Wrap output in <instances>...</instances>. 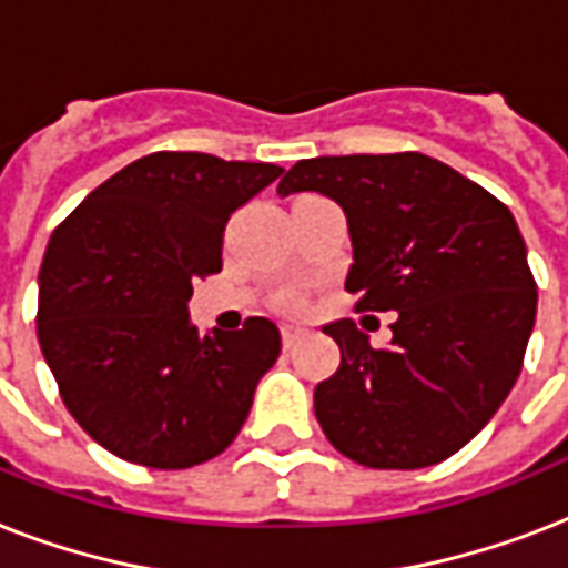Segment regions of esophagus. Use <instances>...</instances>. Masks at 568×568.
<instances>
[{
    "label": "esophagus",
    "instance_id": "obj_1",
    "mask_svg": "<svg viewBox=\"0 0 568 568\" xmlns=\"http://www.w3.org/2000/svg\"><path fill=\"white\" fill-rule=\"evenodd\" d=\"M301 338H303L301 327H292V324H285V327H283V347H285V351H292V347L297 345Z\"/></svg>",
    "mask_w": 568,
    "mask_h": 568
}]
</instances>
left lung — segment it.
Instances as JSON below:
<instances>
[{
    "label": "left lung",
    "instance_id": "obj_1",
    "mask_svg": "<svg viewBox=\"0 0 568 568\" xmlns=\"http://www.w3.org/2000/svg\"><path fill=\"white\" fill-rule=\"evenodd\" d=\"M301 191L345 212L356 310L397 312L386 347L351 318L324 327L342 363L315 386L321 430L359 466H436L484 430L521 372L537 283L516 217L422 153L306 159L276 185Z\"/></svg>",
    "mask_w": 568,
    "mask_h": 568
}]
</instances>
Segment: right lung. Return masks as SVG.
<instances>
[{"label":"right lung","mask_w":568,"mask_h":568,"mask_svg":"<svg viewBox=\"0 0 568 568\" xmlns=\"http://www.w3.org/2000/svg\"><path fill=\"white\" fill-rule=\"evenodd\" d=\"M283 173L265 162L150 153L84 196L47 244L38 342L61 400L114 457L191 468L247 422L280 356L274 321L239 333L191 324L194 280L223 267L235 209Z\"/></svg>","instance_id":"obj_1"}]
</instances>
